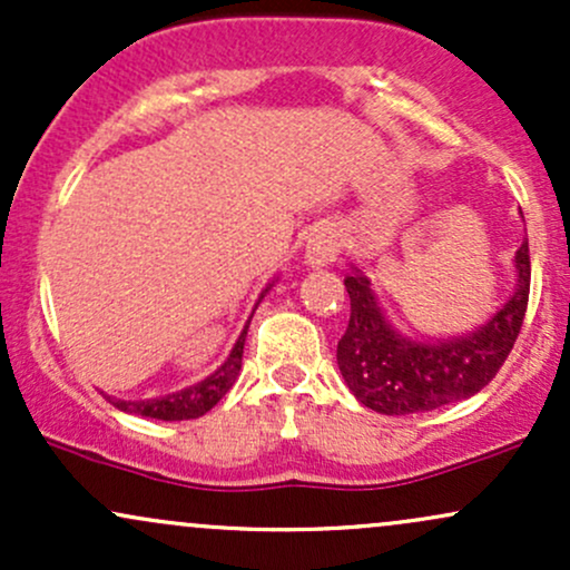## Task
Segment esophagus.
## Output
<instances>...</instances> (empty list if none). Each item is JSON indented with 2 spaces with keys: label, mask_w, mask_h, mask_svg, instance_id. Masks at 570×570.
Instances as JSON below:
<instances>
[{
  "label": "esophagus",
  "mask_w": 570,
  "mask_h": 570,
  "mask_svg": "<svg viewBox=\"0 0 570 570\" xmlns=\"http://www.w3.org/2000/svg\"><path fill=\"white\" fill-rule=\"evenodd\" d=\"M340 246H343V238H340L337 230H332V227H318V230L307 238L305 265L313 267V271L332 265L337 259Z\"/></svg>",
  "instance_id": "esophagus-1"
}]
</instances>
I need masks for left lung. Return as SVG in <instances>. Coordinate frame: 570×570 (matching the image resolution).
<instances>
[{
	"label": "left lung",
	"instance_id": "obj_1",
	"mask_svg": "<svg viewBox=\"0 0 570 570\" xmlns=\"http://www.w3.org/2000/svg\"><path fill=\"white\" fill-rule=\"evenodd\" d=\"M512 297L485 324L448 340H412L385 318L370 278L345 276L351 322L337 343V367L351 394L383 415H412L474 396L507 362L531 292L528 240L514 254Z\"/></svg>",
	"mask_w": 570,
	"mask_h": 570
}]
</instances>
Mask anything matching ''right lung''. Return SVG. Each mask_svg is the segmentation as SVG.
I'll return each instance as SVG.
<instances>
[{"instance_id":"1","label":"right lung","mask_w":570,"mask_h":570,"mask_svg":"<svg viewBox=\"0 0 570 570\" xmlns=\"http://www.w3.org/2000/svg\"><path fill=\"white\" fill-rule=\"evenodd\" d=\"M271 289H273V284H267L263 294H259L257 305L263 303V297ZM257 305H254V311H257ZM252 316H254V313H252ZM252 316H248V322L244 326V332H240V337L235 340L230 356L225 358V364L214 370L208 377H203L200 383L189 385V389L176 391V394L158 396V399H139V402H130V399H112V396H107V399L115 404L117 410L134 412V415H141V417H158V421H189V417L206 415V412L212 410L214 404H217L219 399L233 389L235 377H238L240 358H244L246 332H248V324H252Z\"/></svg>"}]
</instances>
